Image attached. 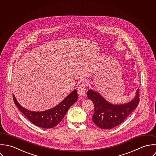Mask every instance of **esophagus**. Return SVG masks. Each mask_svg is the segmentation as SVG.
Masks as SVG:
<instances>
[{"label":"esophagus","mask_w":156,"mask_h":156,"mask_svg":"<svg viewBox=\"0 0 156 156\" xmlns=\"http://www.w3.org/2000/svg\"><path fill=\"white\" fill-rule=\"evenodd\" d=\"M86 92V84L84 83H83L78 89V94L80 96H84L85 95Z\"/></svg>","instance_id":"1"}]
</instances>
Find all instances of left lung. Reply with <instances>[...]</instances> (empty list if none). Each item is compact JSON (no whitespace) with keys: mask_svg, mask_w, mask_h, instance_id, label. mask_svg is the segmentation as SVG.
<instances>
[{"mask_svg":"<svg viewBox=\"0 0 156 156\" xmlns=\"http://www.w3.org/2000/svg\"><path fill=\"white\" fill-rule=\"evenodd\" d=\"M139 90H137L134 99L127 104L113 105L108 102L101 94L89 90L87 98L94 104L93 122L101 129L113 128L122 123L126 118L136 108L139 102Z\"/></svg>","mask_w":156,"mask_h":156,"instance_id":"8db88e82","label":"left lung"}]
</instances>
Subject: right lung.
<instances>
[{"label": "right lung", "mask_w": 156, "mask_h": 156, "mask_svg": "<svg viewBox=\"0 0 156 156\" xmlns=\"http://www.w3.org/2000/svg\"><path fill=\"white\" fill-rule=\"evenodd\" d=\"M12 97L16 106L32 124L43 128H51L62 121L69 108L77 101L78 94L75 90L57 106L40 112H32L23 108L18 103L14 95Z\"/></svg>", "instance_id": "add662e5"}]
</instances>
